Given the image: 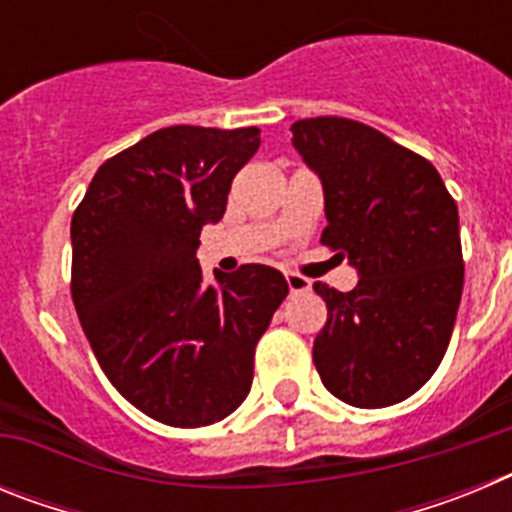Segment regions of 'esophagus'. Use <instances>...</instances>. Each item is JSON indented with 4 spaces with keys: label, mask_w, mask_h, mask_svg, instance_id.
<instances>
[{
    "label": "esophagus",
    "mask_w": 512,
    "mask_h": 512,
    "mask_svg": "<svg viewBox=\"0 0 512 512\" xmlns=\"http://www.w3.org/2000/svg\"><path fill=\"white\" fill-rule=\"evenodd\" d=\"M284 279H287V284H289V292H307V289L312 287L310 284V279L307 277H302V274H295V271H287V274H284Z\"/></svg>",
    "instance_id": "1"
}]
</instances>
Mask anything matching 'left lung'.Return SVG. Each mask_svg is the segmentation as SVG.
Instances as JSON below:
<instances>
[{
    "label": "left lung",
    "instance_id": "left-lung-1",
    "mask_svg": "<svg viewBox=\"0 0 512 512\" xmlns=\"http://www.w3.org/2000/svg\"><path fill=\"white\" fill-rule=\"evenodd\" d=\"M292 146L323 182V246L359 271L351 292L315 282L328 320L312 361L330 395L387 408L441 364L464 287L459 210L431 161L364 122L307 117Z\"/></svg>",
    "mask_w": 512,
    "mask_h": 512
}]
</instances>
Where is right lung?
Segmentation results:
<instances>
[{
    "instance_id": "add662e5",
    "label": "right lung",
    "mask_w": 512,
    "mask_h": 512,
    "mask_svg": "<svg viewBox=\"0 0 512 512\" xmlns=\"http://www.w3.org/2000/svg\"><path fill=\"white\" fill-rule=\"evenodd\" d=\"M259 128L156 130L107 158L71 217V300L102 372L158 423L228 418L253 382L256 343L289 287L243 264L202 282L200 233L225 215Z\"/></svg>"
}]
</instances>
